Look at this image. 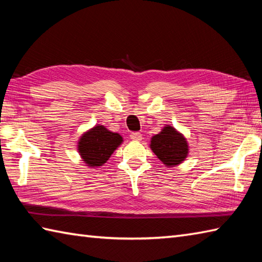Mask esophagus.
<instances>
[{"label": "esophagus", "instance_id": "esophagus-1", "mask_svg": "<svg viewBox=\"0 0 262 262\" xmlns=\"http://www.w3.org/2000/svg\"><path fill=\"white\" fill-rule=\"evenodd\" d=\"M130 138L134 141H141L142 140V134L138 132H133L130 133Z\"/></svg>", "mask_w": 262, "mask_h": 262}]
</instances>
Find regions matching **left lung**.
I'll return each instance as SVG.
<instances>
[{
  "label": "left lung",
  "instance_id": "left-lung-1",
  "mask_svg": "<svg viewBox=\"0 0 262 262\" xmlns=\"http://www.w3.org/2000/svg\"><path fill=\"white\" fill-rule=\"evenodd\" d=\"M151 148L168 166L180 164L188 155L186 138L171 126H165L160 134L152 137Z\"/></svg>",
  "mask_w": 262,
  "mask_h": 262
}]
</instances>
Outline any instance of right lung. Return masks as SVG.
<instances>
[{
  "instance_id": "right-lung-1",
  "label": "right lung",
  "mask_w": 262,
  "mask_h": 262,
  "mask_svg": "<svg viewBox=\"0 0 262 262\" xmlns=\"http://www.w3.org/2000/svg\"><path fill=\"white\" fill-rule=\"evenodd\" d=\"M121 142L119 134L108 130L104 126H96L80 138L79 152L83 161L94 168L107 162Z\"/></svg>"
}]
</instances>
